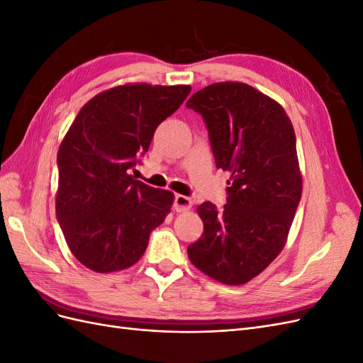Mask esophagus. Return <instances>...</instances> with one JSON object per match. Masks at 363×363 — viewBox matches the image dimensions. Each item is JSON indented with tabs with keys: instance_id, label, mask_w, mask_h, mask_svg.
Masks as SVG:
<instances>
[{
	"instance_id": "1",
	"label": "esophagus",
	"mask_w": 363,
	"mask_h": 363,
	"mask_svg": "<svg viewBox=\"0 0 363 363\" xmlns=\"http://www.w3.org/2000/svg\"><path fill=\"white\" fill-rule=\"evenodd\" d=\"M174 211L175 212H184V211H189L192 207V200L189 196H184V195H175L174 199Z\"/></svg>"
}]
</instances>
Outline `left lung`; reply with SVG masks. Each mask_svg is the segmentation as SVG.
I'll use <instances>...</instances> for the list:
<instances>
[{
  "mask_svg": "<svg viewBox=\"0 0 363 363\" xmlns=\"http://www.w3.org/2000/svg\"><path fill=\"white\" fill-rule=\"evenodd\" d=\"M186 107L203 116L216 168L230 172L221 211L196 208L204 233L188 256L206 276L244 284L280 255L300 204L294 127L277 101L239 82L207 86Z\"/></svg>",
  "mask_w": 363,
  "mask_h": 363,
  "instance_id": "1",
  "label": "left lung"
}]
</instances>
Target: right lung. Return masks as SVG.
Returning a JSON list of instances; mask_svg holds the SVG:
<instances>
[{"label": "right lung", "mask_w": 363, "mask_h": 363, "mask_svg": "<svg viewBox=\"0 0 363 363\" xmlns=\"http://www.w3.org/2000/svg\"><path fill=\"white\" fill-rule=\"evenodd\" d=\"M191 86H116L75 116L59 152L56 215L72 255L95 272L125 269L144 255L150 233L171 212L174 194L128 171L150 148L162 121Z\"/></svg>", "instance_id": "right-lung-1"}]
</instances>
